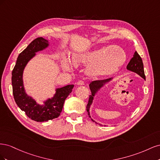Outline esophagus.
<instances>
[{
	"instance_id": "34e87169",
	"label": "esophagus",
	"mask_w": 160,
	"mask_h": 160,
	"mask_svg": "<svg viewBox=\"0 0 160 160\" xmlns=\"http://www.w3.org/2000/svg\"><path fill=\"white\" fill-rule=\"evenodd\" d=\"M77 85H85V81H82V80H79L77 83Z\"/></svg>"
}]
</instances>
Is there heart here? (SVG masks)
Instances as JSON below:
<instances>
[{"label":"heart","mask_w":160,"mask_h":160,"mask_svg":"<svg viewBox=\"0 0 160 160\" xmlns=\"http://www.w3.org/2000/svg\"><path fill=\"white\" fill-rule=\"evenodd\" d=\"M125 61V52L122 48L115 46L78 53L72 57V62L75 65H90L88 71L89 74L92 75L113 74L123 64ZM63 67L65 69L69 68L67 61H64Z\"/></svg>","instance_id":"heart-1"}]
</instances>
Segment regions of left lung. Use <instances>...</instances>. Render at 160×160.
<instances>
[{
  "instance_id": "1",
  "label": "left lung",
  "mask_w": 160,
  "mask_h": 160,
  "mask_svg": "<svg viewBox=\"0 0 160 160\" xmlns=\"http://www.w3.org/2000/svg\"><path fill=\"white\" fill-rule=\"evenodd\" d=\"M127 69L131 71L136 72V73L138 74L139 76H141L142 78L146 79V75H145V73H144L143 61L141 57L139 56V55L137 52V51L135 52L133 57L132 58V59L130 60L128 65H127ZM111 80V78L107 79L105 80L94 81H92L89 84V88L91 91V95H89V101H88V105H87L86 109H87V111H88V114L90 118H91V116L89 113V108H90L91 105L92 104V103H93V97L97 93V91H98L101 88H102L105 83L109 82ZM91 120L93 121V122H95L93 119H91ZM95 123H98L95 122Z\"/></svg>"
}]
</instances>
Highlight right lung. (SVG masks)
<instances>
[{
	"mask_svg": "<svg viewBox=\"0 0 160 160\" xmlns=\"http://www.w3.org/2000/svg\"><path fill=\"white\" fill-rule=\"evenodd\" d=\"M48 46V41L42 37L33 40L19 54L12 72V93L14 101L18 108L25 111L28 118L38 122H47L59 117L66 98L71 93L74 87L73 85H69L57 89L54 97L47 99L44 102V105H42L37 103L31 97L27 95L23 85V70L37 52L43 50Z\"/></svg>",
	"mask_w": 160,
	"mask_h": 160,
	"instance_id": "add662e5",
	"label": "right lung"
}]
</instances>
